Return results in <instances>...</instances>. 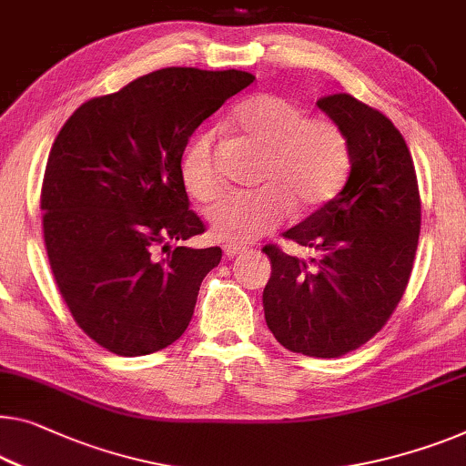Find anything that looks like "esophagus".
<instances>
[{
    "label": "esophagus",
    "instance_id": "34e87169",
    "mask_svg": "<svg viewBox=\"0 0 466 466\" xmlns=\"http://www.w3.org/2000/svg\"><path fill=\"white\" fill-rule=\"evenodd\" d=\"M242 251H245V247H240V245H224V253L228 259H234V257L240 255Z\"/></svg>",
    "mask_w": 466,
    "mask_h": 466
}]
</instances>
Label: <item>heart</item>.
Returning <instances> with one entry per match:
<instances>
[{
    "mask_svg": "<svg viewBox=\"0 0 466 466\" xmlns=\"http://www.w3.org/2000/svg\"><path fill=\"white\" fill-rule=\"evenodd\" d=\"M234 127L263 148L257 190L230 192L213 205L211 230L221 240L245 245L276 230L290 209L314 211L341 188L350 171V144L343 129L326 116H305L299 102L259 94L234 110ZM184 188L200 203L221 190L215 165V134L198 131L179 158Z\"/></svg>",
    "mask_w": 466,
    "mask_h": 466,
    "instance_id": "obj_1",
    "label": "heart"
}]
</instances>
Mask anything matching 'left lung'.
Listing matches in <instances>:
<instances>
[{"mask_svg": "<svg viewBox=\"0 0 466 466\" xmlns=\"http://www.w3.org/2000/svg\"><path fill=\"white\" fill-rule=\"evenodd\" d=\"M316 104L343 129L350 176L337 197L282 234L316 257L263 247L272 263L263 311L289 351L339 358L370 341L398 308L419 247L420 197L410 150L383 113L350 94Z\"/></svg>", "mask_w": 466, "mask_h": 466, "instance_id": "left-lung-1", "label": "left lung"}]
</instances>
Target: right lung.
Masks as SVG:
<instances>
[{
	"instance_id": "right-lung-1",
	"label": "right lung",
	"mask_w": 466,
	"mask_h": 466,
	"mask_svg": "<svg viewBox=\"0 0 466 466\" xmlns=\"http://www.w3.org/2000/svg\"><path fill=\"white\" fill-rule=\"evenodd\" d=\"M245 71L171 66L75 110L41 186L47 259L75 322L116 356H148L188 329L221 248L203 234L179 177L200 123L251 86Z\"/></svg>"
}]
</instances>
